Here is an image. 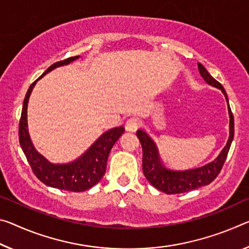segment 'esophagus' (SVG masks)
I'll use <instances>...</instances> for the list:
<instances>
[{
  "label": "esophagus",
  "instance_id": "esophagus-1",
  "mask_svg": "<svg viewBox=\"0 0 249 249\" xmlns=\"http://www.w3.org/2000/svg\"><path fill=\"white\" fill-rule=\"evenodd\" d=\"M139 124H140L139 118H135V117L129 118V120H128L127 122H126V124H125V129H126V131H127V132L134 133V132L137 131V127H139Z\"/></svg>",
  "mask_w": 249,
  "mask_h": 249
}]
</instances>
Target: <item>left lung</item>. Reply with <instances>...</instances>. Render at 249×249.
I'll list each match as a JSON object with an SVG mask.
<instances>
[{
	"mask_svg": "<svg viewBox=\"0 0 249 249\" xmlns=\"http://www.w3.org/2000/svg\"><path fill=\"white\" fill-rule=\"evenodd\" d=\"M198 71L203 80L208 85L222 90L227 102L228 115H230V136L227 143L220 151L215 160L202 166L187 168V169H175L166 166L161 160L159 148L151 136L147 133L139 129L136 133L137 137L143 148V173L149 183L154 187L166 194H180L186 193L193 189L205 186L211 184L217 175L219 174L220 169L226 160L228 151H230L232 139H234V116L230 107V102L226 94V90L220 83L217 82L212 75L207 72V70L198 63Z\"/></svg>",
	"mask_w": 249,
	"mask_h": 249,
	"instance_id": "obj_1",
	"label": "left lung"
}]
</instances>
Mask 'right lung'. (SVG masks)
Wrapping results in <instances>:
<instances>
[{
    "mask_svg": "<svg viewBox=\"0 0 249 249\" xmlns=\"http://www.w3.org/2000/svg\"><path fill=\"white\" fill-rule=\"evenodd\" d=\"M80 57L81 56L70 57L68 60L51 65L30 86L26 92L24 102H23L21 121H19L18 126L19 145H21L22 151L26 156L35 176L47 186L69 192L88 191L95 186L102 179V177L105 174L110 149L125 131L123 126L108 129L102 134L82 155L73 160L66 161V163H53L35 148L33 142L31 140L29 124H27V105H29V100L34 86L37 81L41 80L51 71L61 68V66L69 65Z\"/></svg>",
    "mask_w": 249,
    "mask_h": 249,
    "instance_id": "right-lung-1",
    "label": "right lung"
}]
</instances>
